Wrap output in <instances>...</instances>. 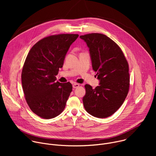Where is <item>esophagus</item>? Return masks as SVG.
Masks as SVG:
<instances>
[{"instance_id":"1","label":"esophagus","mask_w":156,"mask_h":156,"mask_svg":"<svg viewBox=\"0 0 156 156\" xmlns=\"http://www.w3.org/2000/svg\"><path fill=\"white\" fill-rule=\"evenodd\" d=\"M79 86H80V84H78V83H74V84H73V88H77V87H78Z\"/></svg>"}]
</instances>
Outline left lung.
Segmentation results:
<instances>
[{"label": "left lung", "instance_id": "left-lung-1", "mask_svg": "<svg viewBox=\"0 0 156 156\" xmlns=\"http://www.w3.org/2000/svg\"><path fill=\"white\" fill-rule=\"evenodd\" d=\"M80 37L87 44L93 70L99 85L93 89L86 84L83 98L85 110L97 118L114 114L123 103L129 90L128 62L117 44L107 36L91 33Z\"/></svg>", "mask_w": 156, "mask_h": 156}]
</instances>
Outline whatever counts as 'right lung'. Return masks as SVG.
Here are the masks:
<instances>
[{"instance_id": "right-lung-1", "label": "right lung", "mask_w": 156, "mask_h": 156, "mask_svg": "<svg viewBox=\"0 0 156 156\" xmlns=\"http://www.w3.org/2000/svg\"><path fill=\"white\" fill-rule=\"evenodd\" d=\"M78 34H61L44 37L32 47L21 73V83L28 105L43 119L60 115L72 91L70 82H55V76L72 44Z\"/></svg>"}]
</instances>
